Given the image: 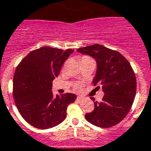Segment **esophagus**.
<instances>
[{"label":"esophagus","instance_id":"34e87169","mask_svg":"<svg viewBox=\"0 0 151 151\" xmlns=\"http://www.w3.org/2000/svg\"><path fill=\"white\" fill-rule=\"evenodd\" d=\"M77 100H79V101H81L82 100V99H83V97H82V96H77Z\"/></svg>","mask_w":151,"mask_h":151}]
</instances>
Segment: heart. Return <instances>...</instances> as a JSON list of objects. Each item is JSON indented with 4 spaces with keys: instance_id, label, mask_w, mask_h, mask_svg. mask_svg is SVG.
<instances>
[{
    "instance_id": "b5f03b06",
    "label": "heart",
    "mask_w": 151,
    "mask_h": 151,
    "mask_svg": "<svg viewBox=\"0 0 151 151\" xmlns=\"http://www.w3.org/2000/svg\"><path fill=\"white\" fill-rule=\"evenodd\" d=\"M83 58H89V57H87V56H83ZM74 90H76V91L77 92L81 91V90H83V84H82L81 82H77V83H75L74 84Z\"/></svg>"
}]
</instances>
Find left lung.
<instances>
[{
    "label": "left lung",
    "instance_id": "8db88e82",
    "mask_svg": "<svg viewBox=\"0 0 151 151\" xmlns=\"http://www.w3.org/2000/svg\"><path fill=\"white\" fill-rule=\"evenodd\" d=\"M77 52L94 58L97 70L93 83L105 95L95 108L85 115L86 121L100 128L119 124L130 111L137 89L135 74L128 60L119 52L99 44L80 48ZM93 101V97L90 98Z\"/></svg>",
    "mask_w": 151,
    "mask_h": 151
}]
</instances>
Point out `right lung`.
<instances>
[{"label":"right lung","mask_w":151,"mask_h":151,"mask_svg":"<svg viewBox=\"0 0 151 151\" xmlns=\"http://www.w3.org/2000/svg\"><path fill=\"white\" fill-rule=\"evenodd\" d=\"M74 52L45 46L32 51L16 68L13 95L21 116L39 129L53 128L66 118L67 108L74 103V93L54 97L52 81L60 74L63 64Z\"/></svg>","instance_id":"add662e5"}]
</instances>
